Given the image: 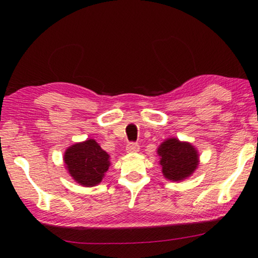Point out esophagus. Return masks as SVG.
Returning <instances> with one entry per match:
<instances>
[{"label":"esophagus","instance_id":"1","mask_svg":"<svg viewBox=\"0 0 258 258\" xmlns=\"http://www.w3.org/2000/svg\"><path fill=\"white\" fill-rule=\"evenodd\" d=\"M140 150V146L138 143H128L127 146H126V151L127 152H138Z\"/></svg>","mask_w":258,"mask_h":258}]
</instances>
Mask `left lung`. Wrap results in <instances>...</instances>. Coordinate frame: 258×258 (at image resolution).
Wrapping results in <instances>:
<instances>
[{
  "label": "left lung",
  "instance_id": "left-lung-1",
  "mask_svg": "<svg viewBox=\"0 0 258 258\" xmlns=\"http://www.w3.org/2000/svg\"><path fill=\"white\" fill-rule=\"evenodd\" d=\"M159 165L165 178L181 182L190 177L199 166V152L197 148L186 141L176 138H168L160 143L157 149Z\"/></svg>",
  "mask_w": 258,
  "mask_h": 258
}]
</instances>
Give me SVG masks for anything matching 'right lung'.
<instances>
[{"mask_svg":"<svg viewBox=\"0 0 258 258\" xmlns=\"http://www.w3.org/2000/svg\"><path fill=\"white\" fill-rule=\"evenodd\" d=\"M63 161L69 175L83 186H95L102 181L110 167V156L94 139L74 143L63 155Z\"/></svg>","mask_w":258,"mask_h":258,"instance_id":"right-lung-1","label":"right lung"}]
</instances>
